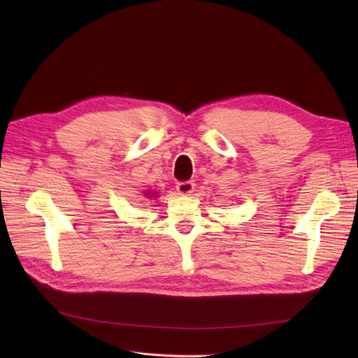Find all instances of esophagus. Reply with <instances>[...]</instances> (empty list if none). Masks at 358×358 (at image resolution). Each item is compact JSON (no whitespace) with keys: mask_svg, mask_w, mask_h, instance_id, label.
<instances>
[{"mask_svg":"<svg viewBox=\"0 0 358 358\" xmlns=\"http://www.w3.org/2000/svg\"><path fill=\"white\" fill-rule=\"evenodd\" d=\"M194 188H196V185H194L192 180H183V182H179L176 185V189L180 196H188V194H191L194 191Z\"/></svg>","mask_w":358,"mask_h":358,"instance_id":"esophagus-1","label":"esophagus"}]
</instances>
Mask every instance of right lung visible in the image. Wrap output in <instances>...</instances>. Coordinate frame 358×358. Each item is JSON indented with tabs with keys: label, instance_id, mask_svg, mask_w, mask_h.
Returning a JSON list of instances; mask_svg holds the SVG:
<instances>
[{
	"label": "right lung",
	"instance_id": "obj_1",
	"mask_svg": "<svg viewBox=\"0 0 358 358\" xmlns=\"http://www.w3.org/2000/svg\"><path fill=\"white\" fill-rule=\"evenodd\" d=\"M148 194H149V192H148Z\"/></svg>",
	"mask_w": 358,
	"mask_h": 358
}]
</instances>
